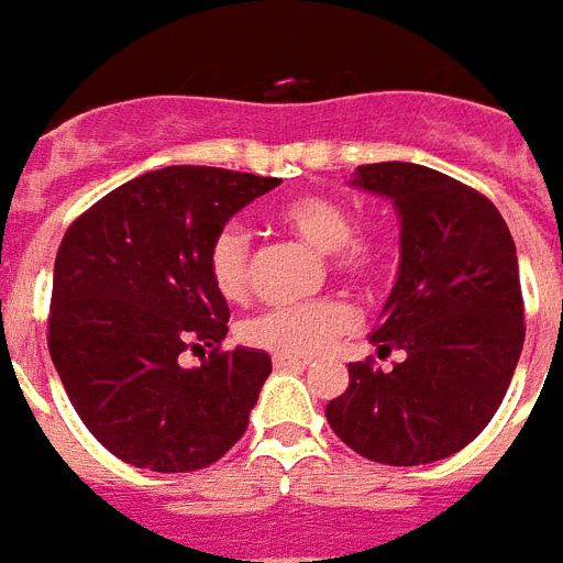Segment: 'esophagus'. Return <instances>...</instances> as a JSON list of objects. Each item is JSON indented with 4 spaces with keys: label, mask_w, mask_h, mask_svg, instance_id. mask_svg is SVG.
Masks as SVG:
<instances>
[{
    "label": "esophagus",
    "mask_w": 563,
    "mask_h": 563,
    "mask_svg": "<svg viewBox=\"0 0 563 563\" xmlns=\"http://www.w3.org/2000/svg\"><path fill=\"white\" fill-rule=\"evenodd\" d=\"M273 366H276V368H305V366H308V360L282 357V354H276V357H273Z\"/></svg>",
    "instance_id": "1"
}]
</instances>
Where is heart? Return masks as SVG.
<instances>
[{
	"instance_id": "1",
	"label": "heart",
	"mask_w": 563,
	"mask_h": 563,
	"mask_svg": "<svg viewBox=\"0 0 563 563\" xmlns=\"http://www.w3.org/2000/svg\"><path fill=\"white\" fill-rule=\"evenodd\" d=\"M278 218L296 238H302L331 267L345 278H372L386 264V244L377 232H354L352 211L340 200L322 195H302L287 200ZM250 235L244 227L227 223L214 232L206 253V269L214 290L229 302H241L250 294ZM354 322L352 308L340 299H313L302 305L261 310L241 325V340L253 349L282 357H313L325 352L336 336Z\"/></svg>"
}]
</instances>
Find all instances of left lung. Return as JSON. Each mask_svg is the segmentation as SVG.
<instances>
[{"instance_id":"8db88e82","label":"left lung","mask_w":563,"mask_h":563,"mask_svg":"<svg viewBox=\"0 0 563 563\" xmlns=\"http://www.w3.org/2000/svg\"><path fill=\"white\" fill-rule=\"evenodd\" d=\"M352 186L389 197L401 220L398 282L372 343L404 360L393 372L349 363L325 418L372 462H439L483 433L523 352L515 241L488 197L424 165H360Z\"/></svg>"}]
</instances>
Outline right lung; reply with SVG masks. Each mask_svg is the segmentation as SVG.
I'll return each instance as SVG.
<instances>
[{"mask_svg":"<svg viewBox=\"0 0 563 563\" xmlns=\"http://www.w3.org/2000/svg\"><path fill=\"white\" fill-rule=\"evenodd\" d=\"M282 179L170 165L80 214L54 258L48 352L71 407L128 465L186 474L250 424L269 354L223 352L229 308L206 269L214 232ZM197 369L183 351H205Z\"/></svg>","mask_w":563,"mask_h":563,"instance_id":"add662e5","label":"right lung"}]
</instances>
